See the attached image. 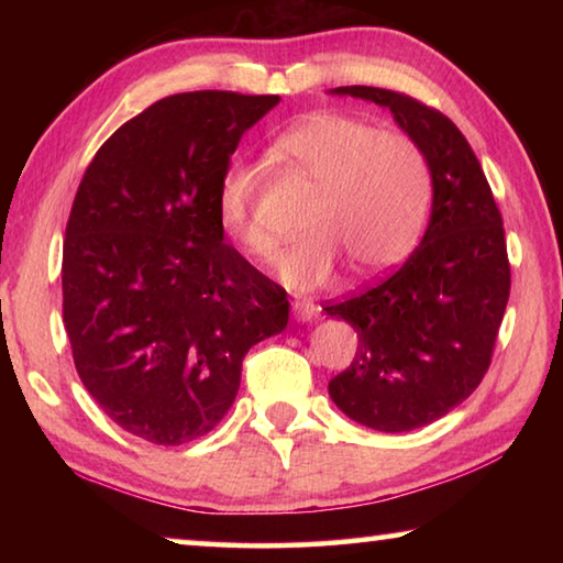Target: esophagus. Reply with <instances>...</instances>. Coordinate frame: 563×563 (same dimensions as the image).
Here are the masks:
<instances>
[{"label":"esophagus","instance_id":"34e87169","mask_svg":"<svg viewBox=\"0 0 563 563\" xmlns=\"http://www.w3.org/2000/svg\"><path fill=\"white\" fill-rule=\"evenodd\" d=\"M292 316L298 322H312L318 318V308L310 300H295L292 302Z\"/></svg>","mask_w":563,"mask_h":563}]
</instances>
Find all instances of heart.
I'll use <instances>...</instances> for the list:
<instances>
[{"mask_svg":"<svg viewBox=\"0 0 563 563\" xmlns=\"http://www.w3.org/2000/svg\"><path fill=\"white\" fill-rule=\"evenodd\" d=\"M273 148L318 186L302 221L308 233L278 265L288 288L328 285L340 253L357 275H373L412 251L430 203V170L412 139L328 111L283 131ZM258 188L261 168L233 158L218 180V216L238 243L271 261L278 241L255 218Z\"/></svg>","mask_w":563,"mask_h":563,"instance_id":"obj_1","label":"heart"}]
</instances>
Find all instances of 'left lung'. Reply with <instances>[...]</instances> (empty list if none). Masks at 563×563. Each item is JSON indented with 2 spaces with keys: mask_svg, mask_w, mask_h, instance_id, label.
Returning <instances> with one entry per match:
<instances>
[{
  "mask_svg": "<svg viewBox=\"0 0 563 563\" xmlns=\"http://www.w3.org/2000/svg\"><path fill=\"white\" fill-rule=\"evenodd\" d=\"M373 101L424 154L432 213L405 265L365 292L328 305L357 330L360 345L328 393L342 412L377 432H409L462 405L492 362L511 273L487 176L462 131L407 93L338 87Z\"/></svg>",
  "mask_w": 563,
  "mask_h": 563,
  "instance_id": "obj_1",
  "label": "left lung"
}]
</instances>
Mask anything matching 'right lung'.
<instances>
[{
	"instance_id": "1",
	"label": "right lung",
	"mask_w": 563,
	"mask_h": 563,
	"mask_svg": "<svg viewBox=\"0 0 563 563\" xmlns=\"http://www.w3.org/2000/svg\"><path fill=\"white\" fill-rule=\"evenodd\" d=\"M280 97L174 93L123 123L66 223L64 328L121 430L186 444L221 422L245 352L288 325V292L223 241L218 180Z\"/></svg>"
}]
</instances>
